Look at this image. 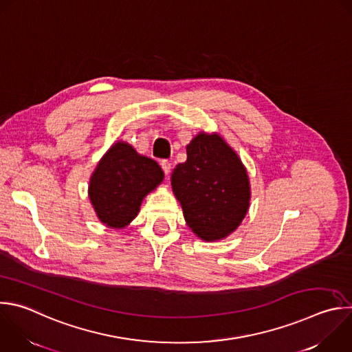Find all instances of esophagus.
<instances>
[{
  "instance_id": "1",
  "label": "esophagus",
  "mask_w": 352,
  "mask_h": 352,
  "mask_svg": "<svg viewBox=\"0 0 352 352\" xmlns=\"http://www.w3.org/2000/svg\"><path fill=\"white\" fill-rule=\"evenodd\" d=\"M160 166H162V168H163L164 174H166V175H168V174H170V171H171V163H170L168 160H163V162L160 163Z\"/></svg>"
}]
</instances>
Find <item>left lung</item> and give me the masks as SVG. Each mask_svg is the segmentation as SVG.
I'll return each mask as SVG.
<instances>
[{"instance_id":"left-lung-1","label":"left lung","mask_w":352,"mask_h":352,"mask_svg":"<svg viewBox=\"0 0 352 352\" xmlns=\"http://www.w3.org/2000/svg\"><path fill=\"white\" fill-rule=\"evenodd\" d=\"M186 162L171 174L173 192L197 238L217 242L235 232L252 199L248 170L217 133L200 131L186 145Z\"/></svg>"}]
</instances>
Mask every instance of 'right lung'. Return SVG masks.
Returning a JSON list of instances; mask_svg holds the SVG:
<instances>
[{
    "mask_svg": "<svg viewBox=\"0 0 352 352\" xmlns=\"http://www.w3.org/2000/svg\"><path fill=\"white\" fill-rule=\"evenodd\" d=\"M163 179L164 173L153 159L140 155L129 142L116 141L91 174L88 197L102 223L123 229Z\"/></svg>",
    "mask_w": 352,
    "mask_h": 352,
    "instance_id": "obj_1",
    "label": "right lung"
}]
</instances>
